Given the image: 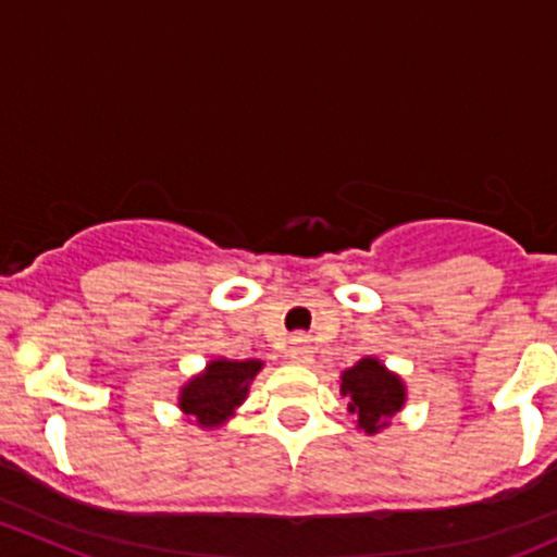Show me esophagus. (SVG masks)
<instances>
[{"label": "esophagus", "instance_id": "obj_1", "mask_svg": "<svg viewBox=\"0 0 557 557\" xmlns=\"http://www.w3.org/2000/svg\"><path fill=\"white\" fill-rule=\"evenodd\" d=\"M288 358L294 363H301V367H307V363H312V347H310V342L307 339H294V345H290V350H288Z\"/></svg>", "mask_w": 557, "mask_h": 557}]
</instances>
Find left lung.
I'll list each match as a JSON object with an SVG mask.
<instances>
[{"label":"left lung","mask_w":557,"mask_h":557,"mask_svg":"<svg viewBox=\"0 0 557 557\" xmlns=\"http://www.w3.org/2000/svg\"><path fill=\"white\" fill-rule=\"evenodd\" d=\"M339 393L347 398V412L358 431L374 436L407 404V385L380 358L363 356L339 374Z\"/></svg>","instance_id":"obj_1"}]
</instances>
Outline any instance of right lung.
Segmentation results:
<instances>
[{
  "mask_svg": "<svg viewBox=\"0 0 557 557\" xmlns=\"http://www.w3.org/2000/svg\"><path fill=\"white\" fill-rule=\"evenodd\" d=\"M263 369L258 358H212L199 374L183 383L177 396L180 412L185 420L205 431H218L243 407L250 383Z\"/></svg>",
  "mask_w": 557,
  "mask_h": 557,
  "instance_id": "add662e5",
  "label": "right lung"
}]
</instances>
